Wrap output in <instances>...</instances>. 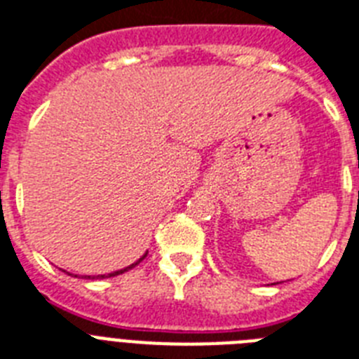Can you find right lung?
I'll return each mask as SVG.
<instances>
[{"label":"right lung","mask_w":359,"mask_h":359,"mask_svg":"<svg viewBox=\"0 0 359 359\" xmlns=\"http://www.w3.org/2000/svg\"><path fill=\"white\" fill-rule=\"evenodd\" d=\"M145 256H147V252H145V255H144V256H142V258H138V260L134 262V264L127 265V267H123V269L112 271V273H109V275H97V276H84V278H88V280H90V278H92V280H95V278H110V276H118V275H121V273H125V271H129V269H133L134 265H138V264H140V262L144 260ZM64 273H66V271H64ZM68 275H69V273H68ZM75 276H77V275H75Z\"/></svg>","instance_id":"obj_1"}]
</instances>
